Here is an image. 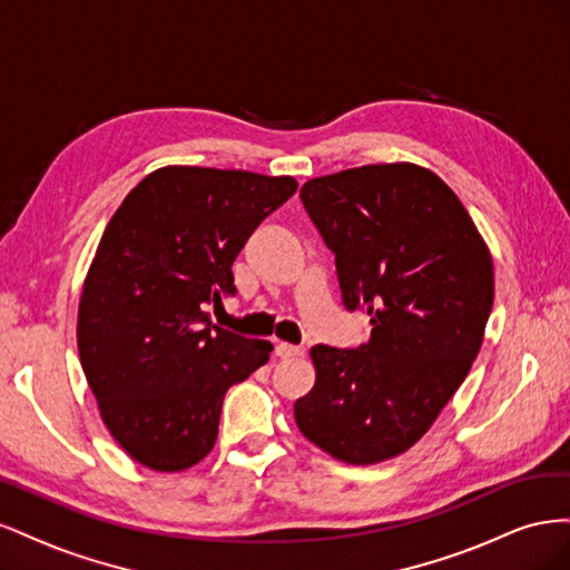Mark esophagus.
<instances>
[{"instance_id": "34e87169", "label": "esophagus", "mask_w": 570, "mask_h": 570, "mask_svg": "<svg viewBox=\"0 0 570 570\" xmlns=\"http://www.w3.org/2000/svg\"><path fill=\"white\" fill-rule=\"evenodd\" d=\"M275 354H278L281 358H289V356H302L304 350L297 347V344H287V342H281L278 347H275Z\"/></svg>"}]
</instances>
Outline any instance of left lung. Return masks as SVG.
<instances>
[{
  "instance_id": "1",
  "label": "left lung",
  "mask_w": 570,
  "mask_h": 570,
  "mask_svg": "<svg viewBox=\"0 0 570 570\" xmlns=\"http://www.w3.org/2000/svg\"><path fill=\"white\" fill-rule=\"evenodd\" d=\"M358 347L316 344V385L295 404L306 440L366 465L416 444L469 375L492 312V256L450 185L416 164H373L302 185Z\"/></svg>"
}]
</instances>
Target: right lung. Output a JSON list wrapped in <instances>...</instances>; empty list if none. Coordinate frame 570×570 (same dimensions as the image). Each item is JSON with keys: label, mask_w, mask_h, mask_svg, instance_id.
<instances>
[{"label": "right lung", "mask_w": 570, "mask_h": 570, "mask_svg": "<svg viewBox=\"0 0 570 570\" xmlns=\"http://www.w3.org/2000/svg\"><path fill=\"white\" fill-rule=\"evenodd\" d=\"M297 193L289 176L166 166L118 206L78 308V352L101 421L151 471H185L214 450L223 396L273 344L214 325L235 295L233 262Z\"/></svg>", "instance_id": "1"}]
</instances>
